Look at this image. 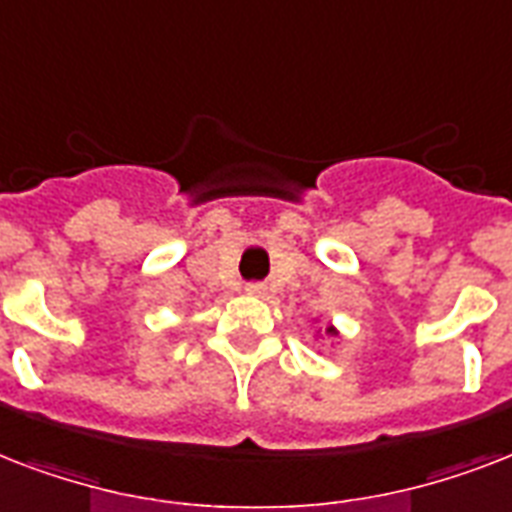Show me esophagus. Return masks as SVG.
<instances>
[{
  "mask_svg": "<svg viewBox=\"0 0 512 512\" xmlns=\"http://www.w3.org/2000/svg\"><path fill=\"white\" fill-rule=\"evenodd\" d=\"M245 291L251 293V296H264V291H267V288H264L261 283H248L245 285Z\"/></svg>",
  "mask_w": 512,
  "mask_h": 512,
  "instance_id": "34e87169",
  "label": "esophagus"
}]
</instances>
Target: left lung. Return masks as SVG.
Returning <instances> with one entry per match:
<instances>
[{"instance_id":"obj_1","label":"left lung","mask_w":512,"mask_h":512,"mask_svg":"<svg viewBox=\"0 0 512 512\" xmlns=\"http://www.w3.org/2000/svg\"><path fill=\"white\" fill-rule=\"evenodd\" d=\"M326 334H328V336H336V328H334V326H328V328H326Z\"/></svg>"}]
</instances>
